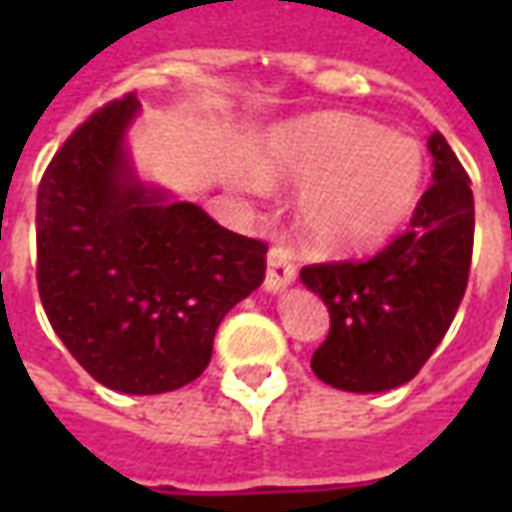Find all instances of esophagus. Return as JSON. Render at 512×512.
Listing matches in <instances>:
<instances>
[{
	"instance_id": "esophagus-1",
	"label": "esophagus",
	"mask_w": 512,
	"mask_h": 512,
	"mask_svg": "<svg viewBox=\"0 0 512 512\" xmlns=\"http://www.w3.org/2000/svg\"><path fill=\"white\" fill-rule=\"evenodd\" d=\"M293 282H296V266H293L290 252L288 249H282V246H271L263 288H266L268 293H279V290H285L288 285H293Z\"/></svg>"
}]
</instances>
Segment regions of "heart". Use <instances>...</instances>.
Instances as JSON below:
<instances>
[{
    "instance_id": "b5f03b06",
    "label": "heart",
    "mask_w": 512,
    "mask_h": 512,
    "mask_svg": "<svg viewBox=\"0 0 512 512\" xmlns=\"http://www.w3.org/2000/svg\"><path fill=\"white\" fill-rule=\"evenodd\" d=\"M241 186L266 197L271 180L301 189L299 224L312 246L359 252L384 244L417 211L425 150L373 120L326 115L277 128Z\"/></svg>"
}]
</instances>
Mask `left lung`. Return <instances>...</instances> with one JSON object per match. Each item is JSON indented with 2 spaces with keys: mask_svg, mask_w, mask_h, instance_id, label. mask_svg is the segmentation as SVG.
<instances>
[{
  "mask_svg": "<svg viewBox=\"0 0 512 512\" xmlns=\"http://www.w3.org/2000/svg\"><path fill=\"white\" fill-rule=\"evenodd\" d=\"M433 183L411 227L365 263L301 268V282L329 307L332 329L312 373L343 392H389L417 376L458 312L474 241L469 175L433 131Z\"/></svg>",
  "mask_w": 512,
  "mask_h": 512,
  "instance_id": "8db88e82",
  "label": "left lung"
}]
</instances>
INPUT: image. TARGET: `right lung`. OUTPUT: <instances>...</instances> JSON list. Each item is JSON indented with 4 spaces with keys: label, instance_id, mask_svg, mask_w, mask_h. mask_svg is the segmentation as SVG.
Listing matches in <instances>:
<instances>
[{
    "label": "right lung",
    "instance_id": "right-lung-1",
    "mask_svg": "<svg viewBox=\"0 0 512 512\" xmlns=\"http://www.w3.org/2000/svg\"><path fill=\"white\" fill-rule=\"evenodd\" d=\"M136 93L95 112L38 189V290L76 362L123 395L200 376L227 312L260 288L266 244L139 175Z\"/></svg>",
    "mask_w": 512,
    "mask_h": 512
}]
</instances>
